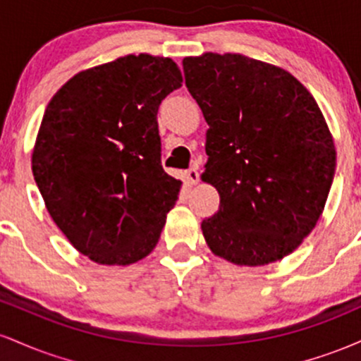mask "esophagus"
Masks as SVG:
<instances>
[{"label": "esophagus", "mask_w": 361, "mask_h": 361, "mask_svg": "<svg viewBox=\"0 0 361 361\" xmlns=\"http://www.w3.org/2000/svg\"><path fill=\"white\" fill-rule=\"evenodd\" d=\"M183 178H185V181L188 185H197L198 180H200V175H198L197 169L190 168V169H186V171L183 173Z\"/></svg>", "instance_id": "34e87169"}]
</instances>
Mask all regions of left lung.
<instances>
[{
	"instance_id": "1",
	"label": "left lung",
	"mask_w": 361,
	"mask_h": 361,
	"mask_svg": "<svg viewBox=\"0 0 361 361\" xmlns=\"http://www.w3.org/2000/svg\"><path fill=\"white\" fill-rule=\"evenodd\" d=\"M183 71L209 123L202 180L221 195L202 222L207 244L241 267L281 259L316 227L333 183L324 115L297 78L243 54L185 57Z\"/></svg>"
}]
</instances>
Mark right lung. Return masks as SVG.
<instances>
[{
  "label": "right lung",
  "mask_w": 361,
  "mask_h": 361,
  "mask_svg": "<svg viewBox=\"0 0 361 361\" xmlns=\"http://www.w3.org/2000/svg\"><path fill=\"white\" fill-rule=\"evenodd\" d=\"M183 82L169 57L128 54L78 73L49 102L32 173L52 221L100 264L146 258L181 181L161 166L157 110Z\"/></svg>",
  "instance_id": "add662e5"
}]
</instances>
